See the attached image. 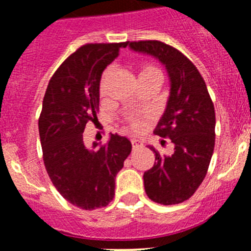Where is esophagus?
<instances>
[{
	"label": "esophagus",
	"instance_id": "1",
	"mask_svg": "<svg viewBox=\"0 0 251 251\" xmlns=\"http://www.w3.org/2000/svg\"><path fill=\"white\" fill-rule=\"evenodd\" d=\"M130 142H132L133 150H137V148H139V147H142V146H143V142L139 141V139H137V138H132V139H130Z\"/></svg>",
	"mask_w": 251,
	"mask_h": 251
}]
</instances>
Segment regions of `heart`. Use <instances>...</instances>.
<instances>
[{
    "label": "heart",
    "instance_id": "b5f03b06",
    "mask_svg": "<svg viewBox=\"0 0 251 251\" xmlns=\"http://www.w3.org/2000/svg\"><path fill=\"white\" fill-rule=\"evenodd\" d=\"M158 72L154 66L152 65H146L143 66V69H142L141 72V75H145V74H150V73H156ZM108 74H109V70H106L105 73H104L103 77H101V83H100V94L103 95L104 94V85H105V80H106V76H108ZM139 75V76H141ZM130 126H132V128H134V129H139V128L142 127V122L139 121L138 118H132L130 119Z\"/></svg>",
    "mask_w": 251,
    "mask_h": 251
}]
</instances>
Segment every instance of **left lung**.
Instances as JSON below:
<instances>
[{"label":"left lung","instance_id":"1","mask_svg":"<svg viewBox=\"0 0 251 251\" xmlns=\"http://www.w3.org/2000/svg\"><path fill=\"white\" fill-rule=\"evenodd\" d=\"M133 51L156 57L170 77V97L154 133L175 145L171 156L154 152L156 162L143 175L151 200L176 205L202 183L215 147V108L196 66L177 49L157 40L133 41Z\"/></svg>","mask_w":251,"mask_h":251}]
</instances>
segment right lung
<instances>
[{
  "mask_svg": "<svg viewBox=\"0 0 251 251\" xmlns=\"http://www.w3.org/2000/svg\"><path fill=\"white\" fill-rule=\"evenodd\" d=\"M127 43L86 44L64 61L49 81L39 118L43 158L60 195L83 210L104 207L114 197L115 176L132 151L126 137L84 145L86 123L97 119L104 69Z\"/></svg>",
  "mask_w": 251,
  "mask_h": 251,
  "instance_id": "1",
  "label": "right lung"
}]
</instances>
